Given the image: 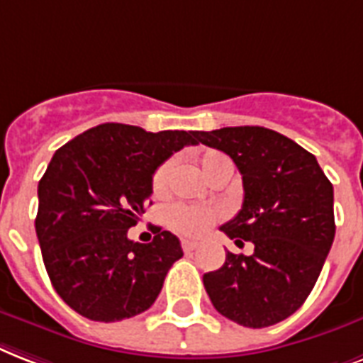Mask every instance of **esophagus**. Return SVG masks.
<instances>
[{
  "mask_svg": "<svg viewBox=\"0 0 363 363\" xmlns=\"http://www.w3.org/2000/svg\"><path fill=\"white\" fill-rule=\"evenodd\" d=\"M182 248H184L185 254H189V252L199 248V242L196 240H182Z\"/></svg>",
  "mask_w": 363,
  "mask_h": 363,
  "instance_id": "1",
  "label": "esophagus"
}]
</instances>
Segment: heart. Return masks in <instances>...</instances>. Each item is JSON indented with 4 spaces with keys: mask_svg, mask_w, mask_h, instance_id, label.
I'll return each instance as SVG.
<instances>
[{
    "mask_svg": "<svg viewBox=\"0 0 363 363\" xmlns=\"http://www.w3.org/2000/svg\"><path fill=\"white\" fill-rule=\"evenodd\" d=\"M172 161H164L159 164L151 178V193L153 196H164L170 189L172 179ZM223 168H233L231 159L223 155L221 151L208 150L199 157V170L206 179L213 178ZM220 220V212L216 208L206 206H187V204H176L170 206L164 213L167 225L178 235L184 237H202L210 227Z\"/></svg>",
    "mask_w": 363,
    "mask_h": 363,
    "instance_id": "obj_1",
    "label": "heart"
}]
</instances>
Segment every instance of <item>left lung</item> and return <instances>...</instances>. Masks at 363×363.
<instances>
[{"label": "left lung", "mask_w": 363, "mask_h": 363, "mask_svg": "<svg viewBox=\"0 0 363 363\" xmlns=\"http://www.w3.org/2000/svg\"><path fill=\"white\" fill-rule=\"evenodd\" d=\"M242 174L240 212L220 229L252 255L227 252L204 288L216 311L244 328H267L301 307L335 237L333 185L313 153L263 126L196 132Z\"/></svg>", "instance_id": "1"}]
</instances>
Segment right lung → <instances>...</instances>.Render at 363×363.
Returning a JSON list of instances; mask_svg holds the SVG:
<instances>
[{
	"instance_id": "obj_1",
	"label": "right lung",
	"mask_w": 363,
	"mask_h": 363,
	"mask_svg": "<svg viewBox=\"0 0 363 363\" xmlns=\"http://www.w3.org/2000/svg\"><path fill=\"white\" fill-rule=\"evenodd\" d=\"M196 143V130L104 123L56 150L38 185L35 233L50 282L75 313L119 322L155 303L184 252L170 231L157 229L140 244L128 229L151 196L157 167Z\"/></svg>"
}]
</instances>
